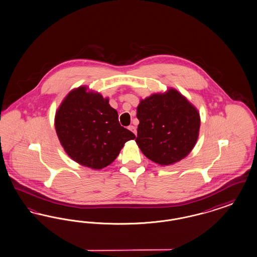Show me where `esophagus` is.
Returning a JSON list of instances; mask_svg holds the SVG:
<instances>
[{"label": "esophagus", "mask_w": 257, "mask_h": 257, "mask_svg": "<svg viewBox=\"0 0 257 257\" xmlns=\"http://www.w3.org/2000/svg\"><path fill=\"white\" fill-rule=\"evenodd\" d=\"M128 129H129L130 131H132V132L137 136V129H136V127H135L134 125H130V126L128 127Z\"/></svg>", "instance_id": "esophagus-1"}]
</instances>
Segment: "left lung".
Masks as SVG:
<instances>
[{
    "instance_id": "8db88e82",
    "label": "left lung",
    "mask_w": 257,
    "mask_h": 257,
    "mask_svg": "<svg viewBox=\"0 0 257 257\" xmlns=\"http://www.w3.org/2000/svg\"><path fill=\"white\" fill-rule=\"evenodd\" d=\"M140 120L136 143L149 160L172 165L193 149L200 115L195 107L174 89L143 99L137 109Z\"/></svg>"
}]
</instances>
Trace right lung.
<instances>
[{"instance_id": "1", "label": "right lung", "mask_w": 257, "mask_h": 257, "mask_svg": "<svg viewBox=\"0 0 257 257\" xmlns=\"http://www.w3.org/2000/svg\"><path fill=\"white\" fill-rule=\"evenodd\" d=\"M55 129L66 153L92 169L112 164L124 144L136 136L122 127L108 98L79 87L70 92L55 114Z\"/></svg>"}]
</instances>
